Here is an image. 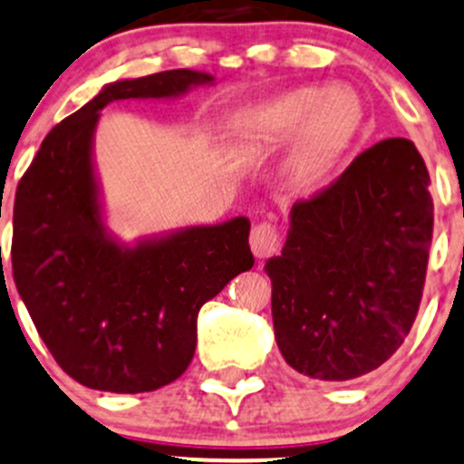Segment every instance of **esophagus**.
<instances>
[{"instance_id":"esophagus-1","label":"esophagus","mask_w":464,"mask_h":464,"mask_svg":"<svg viewBox=\"0 0 464 464\" xmlns=\"http://www.w3.org/2000/svg\"><path fill=\"white\" fill-rule=\"evenodd\" d=\"M251 251L253 256L265 260V257L276 256L280 251V233L269 222H260L251 231Z\"/></svg>"}]
</instances>
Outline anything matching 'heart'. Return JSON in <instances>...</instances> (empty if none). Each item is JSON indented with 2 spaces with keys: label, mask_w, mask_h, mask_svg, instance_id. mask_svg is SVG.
Instances as JSON below:
<instances>
[{
  "label": "heart",
  "mask_w": 464,
  "mask_h": 464,
  "mask_svg": "<svg viewBox=\"0 0 464 464\" xmlns=\"http://www.w3.org/2000/svg\"><path fill=\"white\" fill-rule=\"evenodd\" d=\"M360 115V100L349 86H297L233 117V149L245 160H262L295 140L286 167L289 184L297 193H318L353 138Z\"/></svg>",
  "instance_id": "obj_1"
}]
</instances>
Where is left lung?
I'll return each instance as SVG.
<instances>
[{
    "mask_svg": "<svg viewBox=\"0 0 464 464\" xmlns=\"http://www.w3.org/2000/svg\"><path fill=\"white\" fill-rule=\"evenodd\" d=\"M431 231L425 160L404 138L373 144L294 204L282 253L265 265L286 364L343 382L387 362L416 320Z\"/></svg>",
    "mask_w": 464,
    "mask_h": 464,
    "instance_id": "left-lung-1",
    "label": "left lung"
}]
</instances>
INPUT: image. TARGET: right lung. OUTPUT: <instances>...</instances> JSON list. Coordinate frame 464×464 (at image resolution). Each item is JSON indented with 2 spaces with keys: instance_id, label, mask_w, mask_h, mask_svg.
Segmentation results:
<instances>
[{
  "instance_id": "obj_1",
  "label": "right lung",
  "mask_w": 464,
  "mask_h": 464,
  "mask_svg": "<svg viewBox=\"0 0 464 464\" xmlns=\"http://www.w3.org/2000/svg\"><path fill=\"white\" fill-rule=\"evenodd\" d=\"M213 84L191 68L111 82L44 138L19 182L14 285L53 358L84 387L142 393L178 380L193 360L202 304L256 262L245 216L135 245L106 227L92 155L100 111Z\"/></svg>"
}]
</instances>
